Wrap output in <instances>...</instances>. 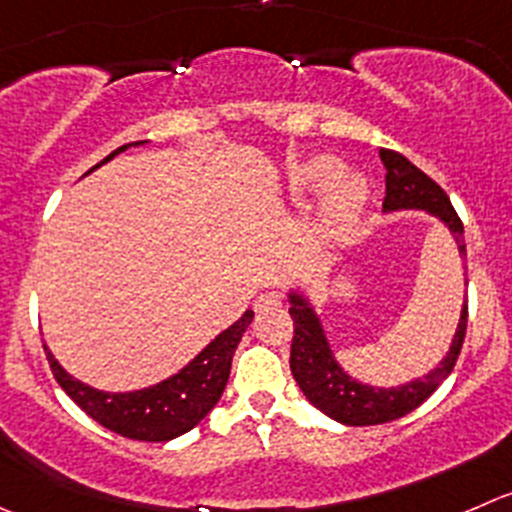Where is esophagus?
<instances>
[{
  "instance_id": "34e87169",
  "label": "esophagus",
  "mask_w": 512,
  "mask_h": 512,
  "mask_svg": "<svg viewBox=\"0 0 512 512\" xmlns=\"http://www.w3.org/2000/svg\"><path fill=\"white\" fill-rule=\"evenodd\" d=\"M280 305H282V297L277 295V292H262V295L255 300V310L257 312L270 310V307H280Z\"/></svg>"
}]
</instances>
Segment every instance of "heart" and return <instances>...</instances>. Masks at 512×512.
<instances>
[{"instance_id": "b5f03b06", "label": "heart", "mask_w": 512, "mask_h": 512, "mask_svg": "<svg viewBox=\"0 0 512 512\" xmlns=\"http://www.w3.org/2000/svg\"><path fill=\"white\" fill-rule=\"evenodd\" d=\"M337 177H340V162L332 160V157H315V160L302 162L292 170V192H295L297 200L307 202L320 195ZM365 197L367 190L362 180H357V177L338 180L322 202L320 230L335 240L350 235L357 217H360L362 205H365Z\"/></svg>"}]
</instances>
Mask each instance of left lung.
<instances>
[{
	"instance_id": "1",
	"label": "left lung",
	"mask_w": 512,
	"mask_h": 512,
	"mask_svg": "<svg viewBox=\"0 0 512 512\" xmlns=\"http://www.w3.org/2000/svg\"><path fill=\"white\" fill-rule=\"evenodd\" d=\"M380 160L385 165V200H382V207L385 210L415 207V210L433 212L435 217H440L450 227V232L458 240V250L465 257L463 222H460L455 207L450 205V197L445 195L443 187L430 180L420 167H415L400 152L382 147ZM290 315L292 325H295L290 347L292 377H295L305 398L315 408H320L327 418L337 420L342 425H382L420 408L440 388V382L453 372L460 350H463L465 330H468V300H465L458 332H455L453 345H450V352L440 362V367H435L423 380L408 382L403 388L377 390L370 388V385H360L347 372H342V367H337L325 335L320 330V322H317L310 305L302 297L292 295Z\"/></svg>"
}]
</instances>
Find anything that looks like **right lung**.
Masks as SVG:
<instances>
[{
	"label": "right lung",
	"mask_w": 512,
	"mask_h": 512,
	"mask_svg": "<svg viewBox=\"0 0 512 512\" xmlns=\"http://www.w3.org/2000/svg\"><path fill=\"white\" fill-rule=\"evenodd\" d=\"M127 147L130 145L114 150L107 160H112ZM252 317H255V312L247 310L235 325L217 335L185 370H180L175 377L160 382L155 388L137 390V393H99V390L82 385L79 380H72L49 352L47 360L54 380L62 385L64 393L102 428L130 440L165 443V440H172L195 428L215 408L227 385V377H230L232 355H235L242 332L247 330Z\"/></svg>",
	"instance_id": "right-lung-1"
}]
</instances>
